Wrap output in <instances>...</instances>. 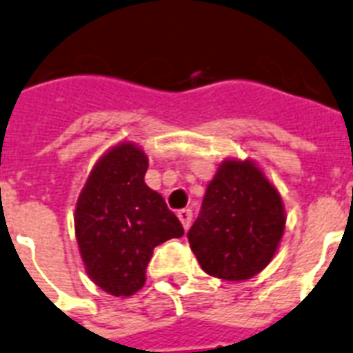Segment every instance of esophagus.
<instances>
[{"instance_id": "34e87169", "label": "esophagus", "mask_w": 353, "mask_h": 353, "mask_svg": "<svg viewBox=\"0 0 353 353\" xmlns=\"http://www.w3.org/2000/svg\"><path fill=\"white\" fill-rule=\"evenodd\" d=\"M177 217H179V221H181L183 228H185V230H188V226H190V223H192V210H190V208H183V210L177 212Z\"/></svg>"}]
</instances>
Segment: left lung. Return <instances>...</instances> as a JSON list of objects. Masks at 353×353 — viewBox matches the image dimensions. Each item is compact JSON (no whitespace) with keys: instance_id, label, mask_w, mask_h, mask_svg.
<instances>
[{"instance_id":"8db88e82","label":"left lung","mask_w":353,"mask_h":353,"mask_svg":"<svg viewBox=\"0 0 353 353\" xmlns=\"http://www.w3.org/2000/svg\"><path fill=\"white\" fill-rule=\"evenodd\" d=\"M285 221L279 192L265 174L252 161L226 159L186 237L208 276L243 281L270 263Z\"/></svg>"}]
</instances>
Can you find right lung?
Here are the masks:
<instances>
[{
  "mask_svg": "<svg viewBox=\"0 0 353 353\" xmlns=\"http://www.w3.org/2000/svg\"><path fill=\"white\" fill-rule=\"evenodd\" d=\"M148 157L121 143L96 163L76 205V237L88 277L128 297L145 285L157 245L185 234L161 194L145 185Z\"/></svg>",
  "mask_w": 353,
  "mask_h": 353,
  "instance_id": "obj_1",
  "label": "right lung"
}]
</instances>
